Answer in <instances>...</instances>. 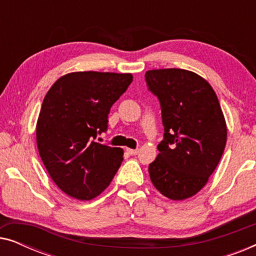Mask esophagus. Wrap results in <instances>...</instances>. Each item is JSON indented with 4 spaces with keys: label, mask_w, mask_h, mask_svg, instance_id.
<instances>
[{
    "label": "esophagus",
    "mask_w": 256,
    "mask_h": 256,
    "mask_svg": "<svg viewBox=\"0 0 256 256\" xmlns=\"http://www.w3.org/2000/svg\"><path fill=\"white\" fill-rule=\"evenodd\" d=\"M127 152H128L129 154H130V155L134 156V155H138L140 150H138V149H127Z\"/></svg>",
    "instance_id": "esophagus-1"
}]
</instances>
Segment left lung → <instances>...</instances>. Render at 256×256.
Returning a JSON list of instances; mask_svg holds the SVG:
<instances>
[{"instance_id":"1","label":"left lung","mask_w":256,"mask_h":256,"mask_svg":"<svg viewBox=\"0 0 256 256\" xmlns=\"http://www.w3.org/2000/svg\"><path fill=\"white\" fill-rule=\"evenodd\" d=\"M146 85L162 110L164 138L149 164L154 186L171 200L198 194L216 170L227 140V126L212 86L183 68L149 70Z\"/></svg>"}]
</instances>
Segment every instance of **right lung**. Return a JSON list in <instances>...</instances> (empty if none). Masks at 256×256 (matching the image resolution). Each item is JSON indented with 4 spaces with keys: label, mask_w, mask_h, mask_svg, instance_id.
I'll return each mask as SVG.
<instances>
[{
    "label": "right lung",
    "mask_w": 256,
    "mask_h": 256,
    "mask_svg": "<svg viewBox=\"0 0 256 256\" xmlns=\"http://www.w3.org/2000/svg\"><path fill=\"white\" fill-rule=\"evenodd\" d=\"M132 82V73L71 72L48 90L36 126L40 156L62 192L90 200L106 190L124 160V150L94 141L108 114Z\"/></svg>",
    "instance_id": "obj_1"
}]
</instances>
